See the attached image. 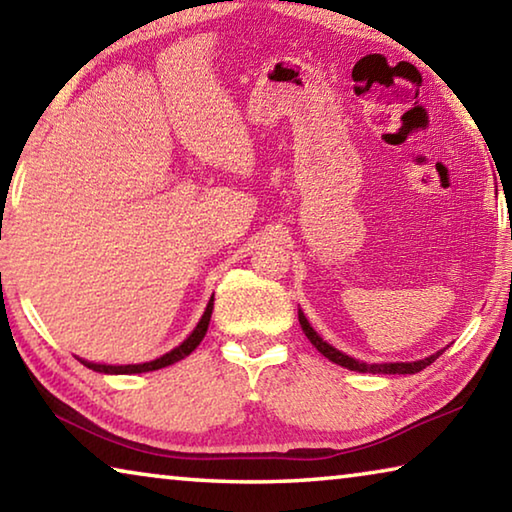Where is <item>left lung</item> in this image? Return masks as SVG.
<instances>
[{"mask_svg": "<svg viewBox=\"0 0 512 512\" xmlns=\"http://www.w3.org/2000/svg\"><path fill=\"white\" fill-rule=\"evenodd\" d=\"M298 320H300L302 332H305V336L311 341V345H314V348L320 354H323V357H327L329 361H334V363H339V366L348 368V370L372 372V375H415V372H420L422 368L431 366V363L436 361L440 354H443V352H436V354H431V357H427V359L404 361V363L402 361L400 363H363V361H357V359L348 357V354H345V352L336 350L334 345H329L327 341L320 339V336L316 334V329L309 325V320L305 318V314H302L300 309H298Z\"/></svg>", "mask_w": 512, "mask_h": 512, "instance_id": "left-lung-1", "label": "left lung"}]
</instances>
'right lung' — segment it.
Returning a JSON list of instances; mask_svg holds the SVG:
<instances>
[{"mask_svg": "<svg viewBox=\"0 0 512 512\" xmlns=\"http://www.w3.org/2000/svg\"><path fill=\"white\" fill-rule=\"evenodd\" d=\"M212 309H214V296L210 298L205 307V314L198 320V325L194 327V332L187 336V339L178 345V348H173L171 352L162 354L160 359H153V361H146V363H128V366H106V363H92V361H85L79 359L83 366H88L94 372H106V375H135V372H151V370H160V368H167L171 363H176L180 359H185L192 354L198 343L203 341V336L207 332V325H210V318H212Z\"/></svg>", "mask_w": 512, "mask_h": 512, "instance_id": "right-lung-1", "label": "right lung"}]
</instances>
